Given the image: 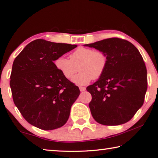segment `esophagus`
I'll use <instances>...</instances> for the list:
<instances>
[{
	"label": "esophagus",
	"instance_id": "34e87169",
	"mask_svg": "<svg viewBox=\"0 0 158 158\" xmlns=\"http://www.w3.org/2000/svg\"><path fill=\"white\" fill-rule=\"evenodd\" d=\"M79 90H80V91H81V92L85 91V87H84V86H79Z\"/></svg>",
	"mask_w": 158,
	"mask_h": 158
}]
</instances>
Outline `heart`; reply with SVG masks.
Listing matches in <instances>:
<instances>
[{"instance_id":"1","label":"heart","mask_w":158,"mask_h":158,"mask_svg":"<svg viewBox=\"0 0 158 158\" xmlns=\"http://www.w3.org/2000/svg\"><path fill=\"white\" fill-rule=\"evenodd\" d=\"M107 63L105 52L84 47H79L71 53L69 60L60 56L54 61L56 68L68 79L73 78L79 67L80 73L73 79L78 85H85L93 79L100 78L105 73Z\"/></svg>"}]
</instances>
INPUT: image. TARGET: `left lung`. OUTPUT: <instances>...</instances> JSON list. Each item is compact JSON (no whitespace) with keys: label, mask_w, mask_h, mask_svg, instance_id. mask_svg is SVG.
<instances>
[{"label":"left lung","mask_w":158,"mask_h":158,"mask_svg":"<svg viewBox=\"0 0 158 158\" xmlns=\"http://www.w3.org/2000/svg\"><path fill=\"white\" fill-rule=\"evenodd\" d=\"M105 52L108 63L105 73L86 90L96 121L105 125L125 123L143 105L147 90V71L143 58L131 42L112 37L85 44Z\"/></svg>","instance_id":"1"}]
</instances>
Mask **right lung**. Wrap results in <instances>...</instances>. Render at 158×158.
Segmentation results:
<instances>
[{"label": "right lung", "instance_id": "add662e5", "mask_svg": "<svg viewBox=\"0 0 158 158\" xmlns=\"http://www.w3.org/2000/svg\"><path fill=\"white\" fill-rule=\"evenodd\" d=\"M77 47L37 39L26 45L13 62L10 82L13 101L33 126L52 130L68 121L80 90L53 61Z\"/></svg>", "mask_w": 158, "mask_h": 158}]
</instances>
